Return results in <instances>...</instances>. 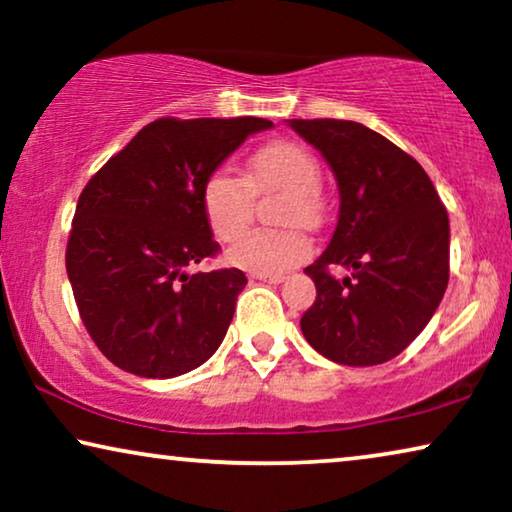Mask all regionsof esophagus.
Masks as SVG:
<instances>
[{
    "label": "esophagus",
    "instance_id": "esophagus-1",
    "mask_svg": "<svg viewBox=\"0 0 512 512\" xmlns=\"http://www.w3.org/2000/svg\"><path fill=\"white\" fill-rule=\"evenodd\" d=\"M251 277L261 279V282H268V284H279L284 279V275H263V272H251Z\"/></svg>",
    "mask_w": 512,
    "mask_h": 512
}]
</instances>
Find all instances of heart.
I'll return each mask as SVG.
<instances>
[{"label": "heart", "mask_w": 512, "mask_h": 512, "mask_svg": "<svg viewBox=\"0 0 512 512\" xmlns=\"http://www.w3.org/2000/svg\"><path fill=\"white\" fill-rule=\"evenodd\" d=\"M319 186L321 167L314 153L291 139H275L251 153L242 177L228 167L209 174L202 186V209L212 233L230 242L249 228L254 195L286 191L279 221L312 228L321 216ZM307 254L310 242L298 230H251L230 247L228 258L249 272L282 275Z\"/></svg>", "instance_id": "obj_1"}]
</instances>
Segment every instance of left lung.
I'll return each mask as SVG.
<instances>
[{"label": "left lung", "instance_id": "8db88e82", "mask_svg": "<svg viewBox=\"0 0 512 512\" xmlns=\"http://www.w3.org/2000/svg\"><path fill=\"white\" fill-rule=\"evenodd\" d=\"M331 165L338 226L305 272L317 298L300 319L305 340L342 366L394 359L424 331L450 279V219L410 153L354 121H289ZM333 264L353 270L335 280Z\"/></svg>", "mask_w": 512, "mask_h": 512}]
</instances>
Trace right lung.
<instances>
[{
    "label": "right lung",
    "mask_w": 512,
    "mask_h": 512,
    "mask_svg": "<svg viewBox=\"0 0 512 512\" xmlns=\"http://www.w3.org/2000/svg\"><path fill=\"white\" fill-rule=\"evenodd\" d=\"M268 118H158L79 195L67 277L97 349L125 373L177 377L219 349L242 270L188 272L219 254L202 186Z\"/></svg>",
    "instance_id": "1"
}]
</instances>
